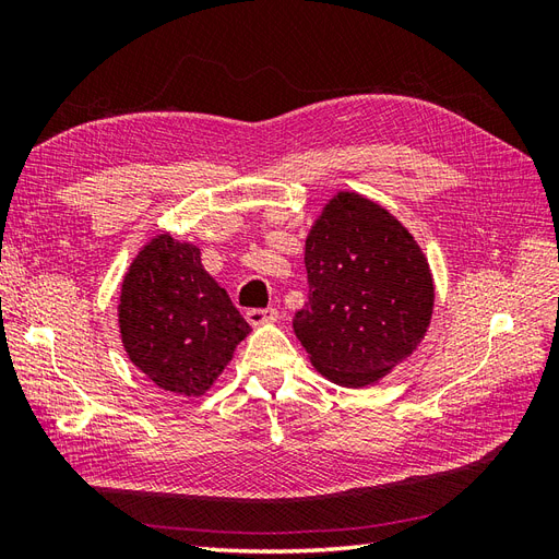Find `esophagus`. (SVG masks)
I'll list each match as a JSON object with an SVG mask.
<instances>
[{
  "mask_svg": "<svg viewBox=\"0 0 559 559\" xmlns=\"http://www.w3.org/2000/svg\"><path fill=\"white\" fill-rule=\"evenodd\" d=\"M247 321L251 326H261V324H270V321L277 319V310L275 308H265V310H259V308H251L247 310Z\"/></svg>",
  "mask_w": 559,
  "mask_h": 559,
  "instance_id": "obj_1",
  "label": "esophagus"
}]
</instances>
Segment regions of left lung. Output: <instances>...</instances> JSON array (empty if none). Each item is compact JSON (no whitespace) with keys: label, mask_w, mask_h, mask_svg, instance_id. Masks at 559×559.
I'll use <instances>...</instances> for the list:
<instances>
[{"label":"left lung","mask_w":559,"mask_h":559,"mask_svg":"<svg viewBox=\"0 0 559 559\" xmlns=\"http://www.w3.org/2000/svg\"><path fill=\"white\" fill-rule=\"evenodd\" d=\"M310 296L294 331L321 376L366 386L417 349L433 312L429 263L396 216L337 193L306 240Z\"/></svg>","instance_id":"1"}]
</instances>
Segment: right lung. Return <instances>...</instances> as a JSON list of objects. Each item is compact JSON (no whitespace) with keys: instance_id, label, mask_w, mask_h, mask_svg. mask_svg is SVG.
Returning <instances> with one entry per match:
<instances>
[{"instance_id":"add662e5","label":"right lung","mask_w":559,"mask_h":559,"mask_svg":"<svg viewBox=\"0 0 559 559\" xmlns=\"http://www.w3.org/2000/svg\"><path fill=\"white\" fill-rule=\"evenodd\" d=\"M130 361L167 392L202 396L251 331L200 263V249L156 235L130 263L118 302Z\"/></svg>"}]
</instances>
